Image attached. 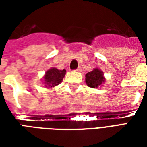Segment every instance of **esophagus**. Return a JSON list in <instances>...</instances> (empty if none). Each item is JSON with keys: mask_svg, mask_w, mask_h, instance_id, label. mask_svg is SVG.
Returning <instances> with one entry per match:
<instances>
[{"mask_svg": "<svg viewBox=\"0 0 147 147\" xmlns=\"http://www.w3.org/2000/svg\"><path fill=\"white\" fill-rule=\"evenodd\" d=\"M81 70H82V69H81V67H78V68H77L76 71L77 72H80V71H81Z\"/></svg>", "mask_w": 147, "mask_h": 147, "instance_id": "esophagus-1", "label": "esophagus"}]
</instances>
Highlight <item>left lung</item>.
I'll return each instance as SVG.
<instances>
[{"mask_svg": "<svg viewBox=\"0 0 147 147\" xmlns=\"http://www.w3.org/2000/svg\"><path fill=\"white\" fill-rule=\"evenodd\" d=\"M85 77L86 85L91 88H98V86L102 87L105 82L104 72L98 67L94 68L93 71L86 74Z\"/></svg>", "mask_w": 147, "mask_h": 147, "instance_id": "obj_1", "label": "left lung"}]
</instances>
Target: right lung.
<instances>
[{
  "label": "right lung",
  "instance_id": "add662e5",
  "mask_svg": "<svg viewBox=\"0 0 147 147\" xmlns=\"http://www.w3.org/2000/svg\"><path fill=\"white\" fill-rule=\"evenodd\" d=\"M66 70H59L56 67H51L45 71V74L42 79L43 86L45 88H53L59 85L63 81Z\"/></svg>",
  "mask_w": 147,
  "mask_h": 147
}]
</instances>
